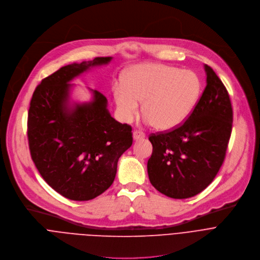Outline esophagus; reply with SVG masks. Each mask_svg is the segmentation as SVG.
I'll list each match as a JSON object with an SVG mask.
<instances>
[{
    "instance_id": "1",
    "label": "esophagus",
    "mask_w": 260,
    "mask_h": 260,
    "mask_svg": "<svg viewBox=\"0 0 260 260\" xmlns=\"http://www.w3.org/2000/svg\"><path fill=\"white\" fill-rule=\"evenodd\" d=\"M145 134L142 132V131H139V130H136L133 132V138L134 140H140L142 138H144Z\"/></svg>"
}]
</instances>
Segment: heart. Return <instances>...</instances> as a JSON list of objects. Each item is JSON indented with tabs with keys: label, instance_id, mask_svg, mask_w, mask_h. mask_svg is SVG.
Returning a JSON list of instances; mask_svg holds the SVG:
<instances>
[{
	"label": "heart",
	"instance_id": "obj_1",
	"mask_svg": "<svg viewBox=\"0 0 260 260\" xmlns=\"http://www.w3.org/2000/svg\"><path fill=\"white\" fill-rule=\"evenodd\" d=\"M201 92L196 74L162 63H141L129 69L123 83L113 86L118 113L125 122L137 115L142 102L145 122L158 130L182 124L193 110Z\"/></svg>",
	"mask_w": 260,
	"mask_h": 260
}]
</instances>
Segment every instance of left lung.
Returning a JSON list of instances; mask_svg holds the SVG:
<instances>
[{"instance_id":"left-lung-1","label":"left lung","mask_w":260,"mask_h":260,"mask_svg":"<svg viewBox=\"0 0 260 260\" xmlns=\"http://www.w3.org/2000/svg\"><path fill=\"white\" fill-rule=\"evenodd\" d=\"M206 87L186 121L168 132L151 134L147 161L152 186L173 199L193 197L218 173L233 127L229 92L215 72L205 64Z\"/></svg>"}]
</instances>
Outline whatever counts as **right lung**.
Listing matches in <instances>:
<instances>
[{
	"label": "right lung",
	"mask_w": 260,
	"mask_h": 260,
	"mask_svg": "<svg viewBox=\"0 0 260 260\" xmlns=\"http://www.w3.org/2000/svg\"><path fill=\"white\" fill-rule=\"evenodd\" d=\"M112 57L73 63L42 80L28 110L31 159L44 180L73 201H89L114 182L118 161L132 145V128L116 121L108 99L91 90L89 102L71 105L70 82Z\"/></svg>",
	"instance_id": "add662e5"
}]
</instances>
